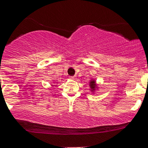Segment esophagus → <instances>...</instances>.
<instances>
[{"label":"esophagus","mask_w":148,"mask_h":148,"mask_svg":"<svg viewBox=\"0 0 148 148\" xmlns=\"http://www.w3.org/2000/svg\"><path fill=\"white\" fill-rule=\"evenodd\" d=\"M70 79H72V80H75V78H75V76H70Z\"/></svg>","instance_id":"34e87169"}]
</instances>
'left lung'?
Here are the masks:
<instances>
[{
	"label": "left lung",
	"instance_id": "1",
	"mask_svg": "<svg viewBox=\"0 0 148 148\" xmlns=\"http://www.w3.org/2000/svg\"><path fill=\"white\" fill-rule=\"evenodd\" d=\"M90 90L92 91V92H94L96 89H98L97 85H96V84H95V80H91L90 82Z\"/></svg>",
	"mask_w": 148,
	"mask_h": 148
}]
</instances>
